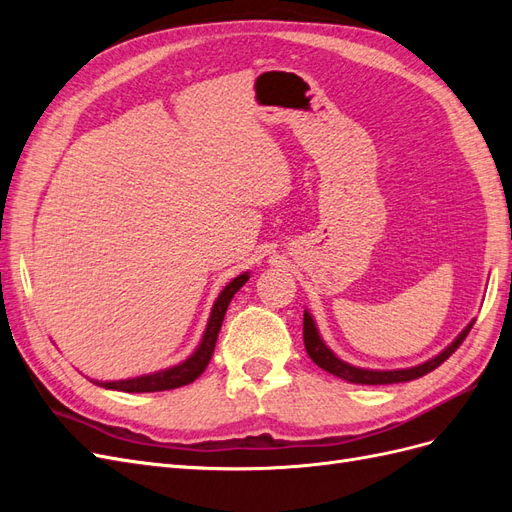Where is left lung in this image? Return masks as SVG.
<instances>
[{
    "label": "left lung",
    "mask_w": 512,
    "mask_h": 512,
    "mask_svg": "<svg viewBox=\"0 0 512 512\" xmlns=\"http://www.w3.org/2000/svg\"><path fill=\"white\" fill-rule=\"evenodd\" d=\"M472 327H474V320L459 333V337L455 339L451 346H446L440 354L433 356V359H429L421 365H416V367L393 369V371L363 369V367H354V365L339 359V356H335L333 350L322 342V337L316 329V322H314L312 316H309V312L303 314V342H305V350L309 354V359H312L318 367H322L324 371H329V374H333L337 378H342V380L352 382V384H395V382L416 380V378L429 374V371H433L436 367H440L448 359V356H451L463 344V339L468 337Z\"/></svg>",
    "instance_id": "obj_1"
}]
</instances>
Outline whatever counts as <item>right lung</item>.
I'll list each match as a JSON object with an SVG mask.
<instances>
[{"label": "right lung", "mask_w": 512, "mask_h": 512, "mask_svg": "<svg viewBox=\"0 0 512 512\" xmlns=\"http://www.w3.org/2000/svg\"><path fill=\"white\" fill-rule=\"evenodd\" d=\"M247 280H250V273H241L230 284L224 286V290L220 292V297L215 299V303H213L203 339H200V344L192 352V356H188V359H185L183 363H179L175 367H168V369H160V371H156V374L128 378V380H117V382H96V384L104 386V389L123 391V393H153V391L179 389V386L194 382L207 369V365L211 361L213 348H215V342H218V333L222 329L226 309H228L232 297L237 294V290Z\"/></svg>", "instance_id": "right-lung-1"}]
</instances>
